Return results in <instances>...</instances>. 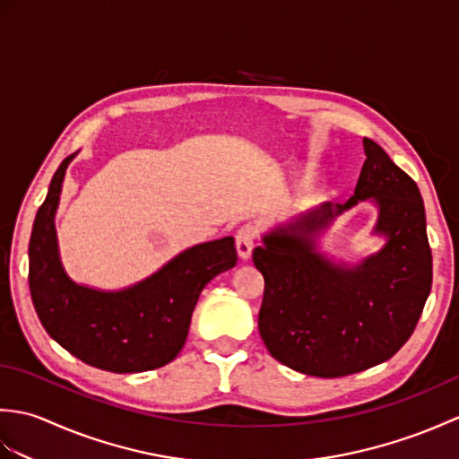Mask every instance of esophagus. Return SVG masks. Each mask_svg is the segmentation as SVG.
<instances>
[{"mask_svg": "<svg viewBox=\"0 0 459 459\" xmlns=\"http://www.w3.org/2000/svg\"><path fill=\"white\" fill-rule=\"evenodd\" d=\"M256 237H258V230L256 227H252V224H245V227H240L235 235V245H237V252L242 260H247L250 256L252 248L256 245Z\"/></svg>", "mask_w": 459, "mask_h": 459, "instance_id": "esophagus-1", "label": "esophagus"}]
</instances>
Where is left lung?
<instances>
[{"label":"left lung","mask_w":459,"mask_h":459,"mask_svg":"<svg viewBox=\"0 0 459 459\" xmlns=\"http://www.w3.org/2000/svg\"><path fill=\"white\" fill-rule=\"evenodd\" d=\"M367 160L343 204L324 203L262 238L252 262L264 276L258 329L270 355L298 373L335 378L391 359L422 316L432 288V250L418 185L365 138ZM379 207L376 231L387 237L357 267L335 265L311 236L359 200Z\"/></svg>","instance_id":"8db88e82"}]
</instances>
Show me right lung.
<instances>
[{"label":"right lung","mask_w":459,"mask_h":459,"mask_svg":"<svg viewBox=\"0 0 459 459\" xmlns=\"http://www.w3.org/2000/svg\"><path fill=\"white\" fill-rule=\"evenodd\" d=\"M68 155L55 171L29 240V290L45 331L82 363L110 373L168 365L189 333L203 288L237 264L235 238L181 252L153 276L120 291L74 284L58 258L55 212Z\"/></svg>","instance_id":"1"}]
</instances>
